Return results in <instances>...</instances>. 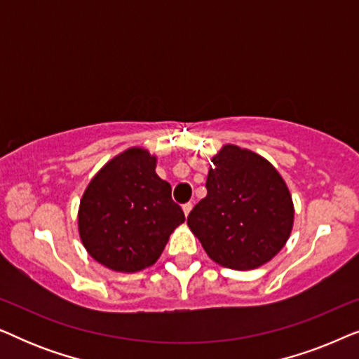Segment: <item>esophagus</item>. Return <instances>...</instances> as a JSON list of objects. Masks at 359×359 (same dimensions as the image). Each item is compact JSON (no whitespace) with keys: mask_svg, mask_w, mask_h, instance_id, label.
<instances>
[{"mask_svg":"<svg viewBox=\"0 0 359 359\" xmlns=\"http://www.w3.org/2000/svg\"><path fill=\"white\" fill-rule=\"evenodd\" d=\"M191 209H193V204H191V203L183 204V212H184V215H188V214L191 212Z\"/></svg>","mask_w":359,"mask_h":359,"instance_id":"esophagus-1","label":"esophagus"}]
</instances>
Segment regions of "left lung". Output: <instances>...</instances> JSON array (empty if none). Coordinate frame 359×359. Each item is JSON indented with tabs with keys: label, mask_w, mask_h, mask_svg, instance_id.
Wrapping results in <instances>:
<instances>
[{
	"label": "left lung",
	"mask_w": 359,
	"mask_h": 359,
	"mask_svg": "<svg viewBox=\"0 0 359 359\" xmlns=\"http://www.w3.org/2000/svg\"><path fill=\"white\" fill-rule=\"evenodd\" d=\"M208 196L188 225L205 253L225 268L247 271L268 263L287 242L292 198L276 168L255 151L224 145L212 158Z\"/></svg>",
	"instance_id": "obj_1"
}]
</instances>
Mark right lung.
Listing matches in <instances>:
<instances>
[{"label":"right lung","instance_id":"add662e5","mask_svg":"<svg viewBox=\"0 0 359 359\" xmlns=\"http://www.w3.org/2000/svg\"><path fill=\"white\" fill-rule=\"evenodd\" d=\"M156 158L134 147L97 171L83 194L78 230L86 252L121 273L149 268L184 222L171 186L155 173Z\"/></svg>","mask_w":359,"mask_h":359}]
</instances>
